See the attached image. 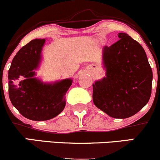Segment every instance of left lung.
Here are the masks:
<instances>
[{"label": "left lung", "mask_w": 160, "mask_h": 160, "mask_svg": "<svg viewBox=\"0 0 160 160\" xmlns=\"http://www.w3.org/2000/svg\"><path fill=\"white\" fill-rule=\"evenodd\" d=\"M118 38L102 50L106 77L92 84V100L110 117L125 119L149 102L153 72L140 43L126 33H119Z\"/></svg>", "instance_id": "1"}]
</instances>
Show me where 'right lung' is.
I'll return each instance as SVG.
<instances>
[{
	"label": "right lung",
	"mask_w": 160,
	"mask_h": 160,
	"mask_svg": "<svg viewBox=\"0 0 160 160\" xmlns=\"http://www.w3.org/2000/svg\"><path fill=\"white\" fill-rule=\"evenodd\" d=\"M45 39H34L16 53L8 71L9 97L23 117L34 121L48 120L63 111L71 79L43 83L34 78L41 61Z\"/></svg>",
	"instance_id": "add662e5"
}]
</instances>
